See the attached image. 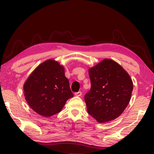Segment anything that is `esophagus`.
Returning a JSON list of instances; mask_svg holds the SVG:
<instances>
[{
    "instance_id": "1",
    "label": "esophagus",
    "mask_w": 154,
    "mask_h": 154,
    "mask_svg": "<svg viewBox=\"0 0 154 154\" xmlns=\"http://www.w3.org/2000/svg\"><path fill=\"white\" fill-rule=\"evenodd\" d=\"M82 92H75V95L76 96H82Z\"/></svg>"
}]
</instances>
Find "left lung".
Returning a JSON list of instances; mask_svg holds the SVG:
<instances>
[{
	"label": "left lung",
	"instance_id": "left-lung-1",
	"mask_svg": "<svg viewBox=\"0 0 154 154\" xmlns=\"http://www.w3.org/2000/svg\"><path fill=\"white\" fill-rule=\"evenodd\" d=\"M91 89L85 95L87 111L98 123L113 120L123 113L132 96L133 83L118 63L104 59L89 69Z\"/></svg>",
	"mask_w": 154,
	"mask_h": 154
}]
</instances>
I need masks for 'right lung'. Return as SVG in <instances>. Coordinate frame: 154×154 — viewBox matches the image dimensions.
<instances>
[{"label": "right lung", "mask_w": 154, "mask_h": 154, "mask_svg": "<svg viewBox=\"0 0 154 154\" xmlns=\"http://www.w3.org/2000/svg\"><path fill=\"white\" fill-rule=\"evenodd\" d=\"M24 91L30 108L45 118L60 112L66 100L73 96L64 66L53 59L34 70L24 83Z\"/></svg>", "instance_id": "add662e5"}]
</instances>
